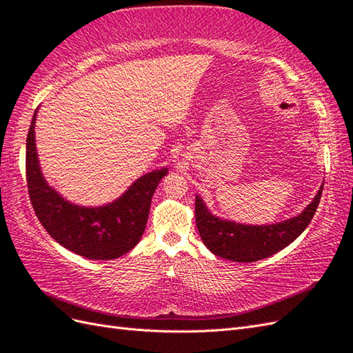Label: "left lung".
<instances>
[{
  "label": "left lung",
  "mask_w": 353,
  "mask_h": 353,
  "mask_svg": "<svg viewBox=\"0 0 353 353\" xmlns=\"http://www.w3.org/2000/svg\"><path fill=\"white\" fill-rule=\"evenodd\" d=\"M322 190L323 185L298 217L270 226H248L221 220L206 210L201 197H196V226L203 244L214 254L244 263L265 259L283 250L303 234L321 202Z\"/></svg>",
  "instance_id": "left-lung-1"
}]
</instances>
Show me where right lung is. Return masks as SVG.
<instances>
[{
  "mask_svg": "<svg viewBox=\"0 0 353 353\" xmlns=\"http://www.w3.org/2000/svg\"><path fill=\"white\" fill-rule=\"evenodd\" d=\"M37 109L27 137V184L30 201L48 234L68 250L94 261H110L139 243L148 221L152 194L168 169L141 176L128 190L100 208H83L64 201L43 178L34 141Z\"/></svg>",
  "mask_w": 353,
  "mask_h": 353,
  "instance_id": "obj_1",
  "label": "right lung"
}]
</instances>
